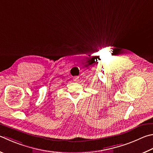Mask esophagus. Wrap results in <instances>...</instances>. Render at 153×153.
<instances>
[{
  "instance_id": "obj_1",
  "label": "esophagus",
  "mask_w": 153,
  "mask_h": 153,
  "mask_svg": "<svg viewBox=\"0 0 153 153\" xmlns=\"http://www.w3.org/2000/svg\"><path fill=\"white\" fill-rule=\"evenodd\" d=\"M78 79H79L78 77H74V82H77V81H78Z\"/></svg>"
}]
</instances>
